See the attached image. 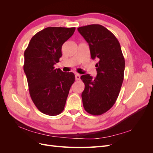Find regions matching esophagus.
Wrapping results in <instances>:
<instances>
[{"label": "esophagus", "mask_w": 153, "mask_h": 153, "mask_svg": "<svg viewBox=\"0 0 153 153\" xmlns=\"http://www.w3.org/2000/svg\"><path fill=\"white\" fill-rule=\"evenodd\" d=\"M75 79H76V80H79L80 79V75H79V74H78V73L75 74Z\"/></svg>", "instance_id": "esophagus-1"}]
</instances>
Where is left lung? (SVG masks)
Wrapping results in <instances>:
<instances>
[{
	"mask_svg": "<svg viewBox=\"0 0 153 153\" xmlns=\"http://www.w3.org/2000/svg\"><path fill=\"white\" fill-rule=\"evenodd\" d=\"M89 44L91 58L96 59L97 76H81L85 84L82 93L84 108L93 115H101L116 101L124 80L125 61L119 41L112 32L99 24L78 28Z\"/></svg>",
	"mask_w": 153,
	"mask_h": 153,
	"instance_id": "obj_1",
	"label": "left lung"
}]
</instances>
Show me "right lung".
I'll return each mask as SVG.
<instances>
[{
    "label": "right lung",
    "instance_id": "obj_1",
    "mask_svg": "<svg viewBox=\"0 0 153 153\" xmlns=\"http://www.w3.org/2000/svg\"><path fill=\"white\" fill-rule=\"evenodd\" d=\"M75 27H47L31 38L24 52V70L31 99L42 113L54 116L64 110L74 73L55 69L62 56V46Z\"/></svg>",
    "mask_w": 153,
    "mask_h": 153
}]
</instances>
